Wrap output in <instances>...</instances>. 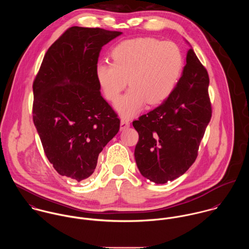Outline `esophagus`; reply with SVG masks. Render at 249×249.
Segmentation results:
<instances>
[{"label":"esophagus","mask_w":249,"mask_h":249,"mask_svg":"<svg viewBox=\"0 0 249 249\" xmlns=\"http://www.w3.org/2000/svg\"><path fill=\"white\" fill-rule=\"evenodd\" d=\"M129 125H130V123H129V121L127 119L123 118L121 120V130H124V129L129 127Z\"/></svg>","instance_id":"obj_1"}]
</instances>
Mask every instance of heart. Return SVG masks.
Returning <instances> with one entry per match:
<instances>
[{"instance_id": "heart-1", "label": "heart", "mask_w": 249, "mask_h": 249, "mask_svg": "<svg viewBox=\"0 0 249 249\" xmlns=\"http://www.w3.org/2000/svg\"><path fill=\"white\" fill-rule=\"evenodd\" d=\"M113 62L96 65L97 80L107 100L115 102L128 83L129 90L116 103L123 117H132L147 103L164 102L178 84L183 56L178 45L151 37L127 39L112 50Z\"/></svg>"}]
</instances>
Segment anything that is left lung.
Returning a JSON list of instances; mask_svg holds the SVG:
<instances>
[{
    "instance_id": "1",
    "label": "left lung",
    "mask_w": 249,
    "mask_h": 249,
    "mask_svg": "<svg viewBox=\"0 0 249 249\" xmlns=\"http://www.w3.org/2000/svg\"><path fill=\"white\" fill-rule=\"evenodd\" d=\"M208 86V72L191 48L172 94L133 122L139 134L134 156L143 178L165 184L181 177L196 161L212 116Z\"/></svg>"
}]
</instances>
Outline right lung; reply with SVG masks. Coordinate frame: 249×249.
Wrapping results in <instances>:
<instances>
[{
    "label": "right lung",
    "instance_id": "right-lung-1",
    "mask_svg": "<svg viewBox=\"0 0 249 249\" xmlns=\"http://www.w3.org/2000/svg\"><path fill=\"white\" fill-rule=\"evenodd\" d=\"M122 34L71 27L43 58L33 86L34 123L47 158L62 177L77 182L89 178L120 129L95 68L102 48Z\"/></svg>",
    "mask_w": 249,
    "mask_h": 249
}]
</instances>
